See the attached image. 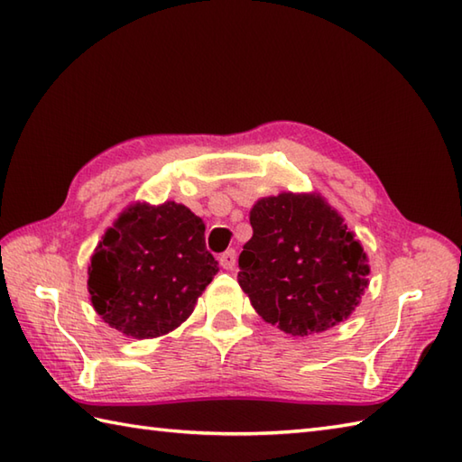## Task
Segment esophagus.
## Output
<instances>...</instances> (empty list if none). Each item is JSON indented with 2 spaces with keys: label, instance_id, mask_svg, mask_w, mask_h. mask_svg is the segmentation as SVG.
<instances>
[{
  "label": "esophagus",
  "instance_id": "esophagus-1",
  "mask_svg": "<svg viewBox=\"0 0 462 462\" xmlns=\"http://www.w3.org/2000/svg\"><path fill=\"white\" fill-rule=\"evenodd\" d=\"M220 266L224 270H232L234 266H236V252L234 250H226L222 256H220Z\"/></svg>",
  "mask_w": 462,
  "mask_h": 462
}]
</instances>
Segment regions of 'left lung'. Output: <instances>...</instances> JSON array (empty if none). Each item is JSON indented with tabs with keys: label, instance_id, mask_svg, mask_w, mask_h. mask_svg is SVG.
I'll list each match as a JSON object with an SVG mask.
<instances>
[{
	"label": "left lung",
	"instance_id": "1",
	"mask_svg": "<svg viewBox=\"0 0 462 462\" xmlns=\"http://www.w3.org/2000/svg\"><path fill=\"white\" fill-rule=\"evenodd\" d=\"M250 224L238 283L263 321L306 337L356 311L369 288V258L326 196H263L252 206Z\"/></svg>",
	"mask_w": 462,
	"mask_h": 462
}]
</instances>
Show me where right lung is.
I'll list each match as a JSON object with an SVG mask.
<instances>
[{
  "label": "right lung",
  "instance_id": "add662e5",
  "mask_svg": "<svg viewBox=\"0 0 462 462\" xmlns=\"http://www.w3.org/2000/svg\"><path fill=\"white\" fill-rule=\"evenodd\" d=\"M204 230L184 204L131 202L105 230L87 268L97 316L131 339L180 328L218 273Z\"/></svg>",
  "mask_w": 462,
  "mask_h": 462
}]
</instances>
